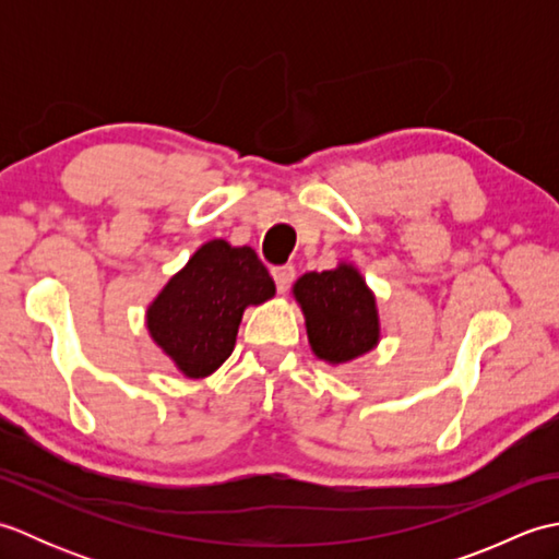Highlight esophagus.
<instances>
[{
  "instance_id": "obj_1",
  "label": "esophagus",
  "mask_w": 559,
  "mask_h": 559,
  "mask_svg": "<svg viewBox=\"0 0 559 559\" xmlns=\"http://www.w3.org/2000/svg\"><path fill=\"white\" fill-rule=\"evenodd\" d=\"M271 276H273V281H276L278 293H286L290 288V283L295 281V266H290V264L273 266L271 269Z\"/></svg>"
}]
</instances>
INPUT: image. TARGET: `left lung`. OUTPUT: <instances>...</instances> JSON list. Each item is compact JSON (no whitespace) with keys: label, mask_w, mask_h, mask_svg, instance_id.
Here are the masks:
<instances>
[{"label":"left lung","mask_w":559,"mask_h":559,"mask_svg":"<svg viewBox=\"0 0 559 559\" xmlns=\"http://www.w3.org/2000/svg\"><path fill=\"white\" fill-rule=\"evenodd\" d=\"M293 295L302 307L307 338L319 360L343 365L379 343L374 295L355 266L305 273Z\"/></svg>","instance_id":"obj_1"}]
</instances>
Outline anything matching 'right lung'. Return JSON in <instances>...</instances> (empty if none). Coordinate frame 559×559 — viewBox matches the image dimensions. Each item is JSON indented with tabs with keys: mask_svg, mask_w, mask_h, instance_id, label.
Masks as SVG:
<instances>
[{
	"mask_svg": "<svg viewBox=\"0 0 559 559\" xmlns=\"http://www.w3.org/2000/svg\"><path fill=\"white\" fill-rule=\"evenodd\" d=\"M273 293V278L252 247L211 240L148 305V334L182 374L209 377L230 358L245 307L266 302Z\"/></svg>",
	"mask_w": 559,
	"mask_h": 559,
	"instance_id": "obj_1",
	"label": "right lung"
}]
</instances>
